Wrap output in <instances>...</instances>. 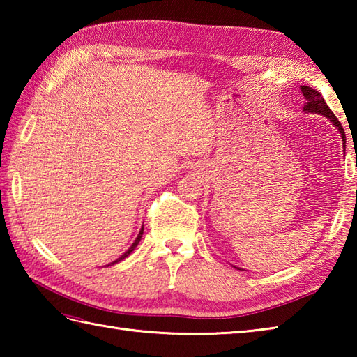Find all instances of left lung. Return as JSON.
Segmentation results:
<instances>
[{"mask_svg":"<svg viewBox=\"0 0 357 357\" xmlns=\"http://www.w3.org/2000/svg\"><path fill=\"white\" fill-rule=\"evenodd\" d=\"M301 93L302 96L305 98V104H304V112L305 113H317V115H322L325 118L330 119V123L333 124V127L337 128V132L342 136V147L345 151V132H344V127L340 126V123L337 121V118L333 115V112L330 110V107L325 102V100L322 98V95L319 92H316L314 89L312 87H307V86H302L301 89ZM241 270V268H239Z\"/></svg>","mask_w":357,"mask_h":357,"instance_id":"1","label":"left lung"}]
</instances>
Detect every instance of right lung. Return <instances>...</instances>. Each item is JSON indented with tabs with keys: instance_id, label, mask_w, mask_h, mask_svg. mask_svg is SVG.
<instances>
[{
	"instance_id": "obj_1",
	"label": "right lung",
	"mask_w": 357,
	"mask_h": 357,
	"mask_svg": "<svg viewBox=\"0 0 357 357\" xmlns=\"http://www.w3.org/2000/svg\"><path fill=\"white\" fill-rule=\"evenodd\" d=\"M142 233H144V225L141 227V230H139V233H138V236H136V239H135V242H133V244H132L130 247H128V250H127V252H126V253H123V255H121V256L118 257V259H116V261H113V262H110V264H107V265H105V267H110V265H115V264L121 262V261H123V259H126V257H127L128 255H130V253L133 252V250L136 248V245H138V244H139V241H141V238H142Z\"/></svg>"
}]
</instances>
